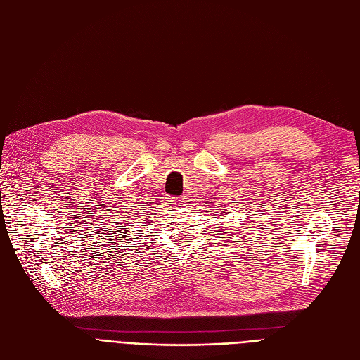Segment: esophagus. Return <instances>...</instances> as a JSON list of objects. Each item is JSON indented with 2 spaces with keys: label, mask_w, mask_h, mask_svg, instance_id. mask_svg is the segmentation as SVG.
Masks as SVG:
<instances>
[{
  "label": "esophagus",
  "mask_w": 360,
  "mask_h": 360,
  "mask_svg": "<svg viewBox=\"0 0 360 360\" xmlns=\"http://www.w3.org/2000/svg\"><path fill=\"white\" fill-rule=\"evenodd\" d=\"M169 204H172L174 207H181L183 205V198L181 197H171Z\"/></svg>",
  "instance_id": "esophagus-1"
}]
</instances>
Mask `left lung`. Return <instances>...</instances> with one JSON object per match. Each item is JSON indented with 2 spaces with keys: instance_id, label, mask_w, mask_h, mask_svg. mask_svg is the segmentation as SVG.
Wrapping results in <instances>:
<instances>
[{
  "instance_id": "1",
  "label": "left lung",
  "mask_w": 360,
  "mask_h": 360,
  "mask_svg": "<svg viewBox=\"0 0 360 360\" xmlns=\"http://www.w3.org/2000/svg\"><path fill=\"white\" fill-rule=\"evenodd\" d=\"M249 228H250V226H249ZM240 230H243V231H245V226H240ZM236 231H238V230H236ZM243 234H245V233H243ZM236 238H237V237H236Z\"/></svg>"
}]
</instances>
